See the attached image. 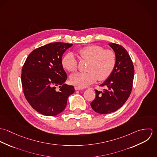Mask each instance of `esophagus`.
<instances>
[{"label": "esophagus", "mask_w": 157, "mask_h": 157, "mask_svg": "<svg viewBox=\"0 0 157 157\" xmlns=\"http://www.w3.org/2000/svg\"><path fill=\"white\" fill-rule=\"evenodd\" d=\"M75 90H83V88H80L78 86H75Z\"/></svg>", "instance_id": "1"}]
</instances>
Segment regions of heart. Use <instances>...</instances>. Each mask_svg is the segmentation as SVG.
<instances>
[{
	"instance_id": "heart-1",
	"label": "heart",
	"mask_w": 157,
	"mask_h": 157,
	"mask_svg": "<svg viewBox=\"0 0 157 157\" xmlns=\"http://www.w3.org/2000/svg\"><path fill=\"white\" fill-rule=\"evenodd\" d=\"M79 58L88 61L86 72H77L70 76L72 84L85 88L94 83L107 79L112 74L116 64V55L111 49H104L98 45H90L77 51ZM62 65L68 72H74L77 68V60L72 53L65 54L62 59Z\"/></svg>"
}]
</instances>
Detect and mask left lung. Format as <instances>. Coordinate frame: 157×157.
Instances as JSON below:
<instances>
[{"mask_svg": "<svg viewBox=\"0 0 157 157\" xmlns=\"http://www.w3.org/2000/svg\"><path fill=\"white\" fill-rule=\"evenodd\" d=\"M116 55V64L111 75L100 85L106 88L95 90L90 103L95 112L106 114L120 109L128 99L132 89L134 67L127 51L121 45L109 44Z\"/></svg>", "mask_w": 157, "mask_h": 157, "instance_id": "obj_1", "label": "left lung"}]
</instances>
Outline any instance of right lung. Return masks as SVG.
Listing matches in <instances>:
<instances>
[{
    "instance_id": "right-lung-1",
    "label": "right lung",
    "mask_w": 157,
    "mask_h": 157,
    "mask_svg": "<svg viewBox=\"0 0 157 157\" xmlns=\"http://www.w3.org/2000/svg\"><path fill=\"white\" fill-rule=\"evenodd\" d=\"M72 46L54 42L39 47L29 54L23 66L25 97L32 108L42 115L54 116L63 112L69 96L75 91L73 86L64 83L67 75L62 65L63 53Z\"/></svg>"
}]
</instances>
